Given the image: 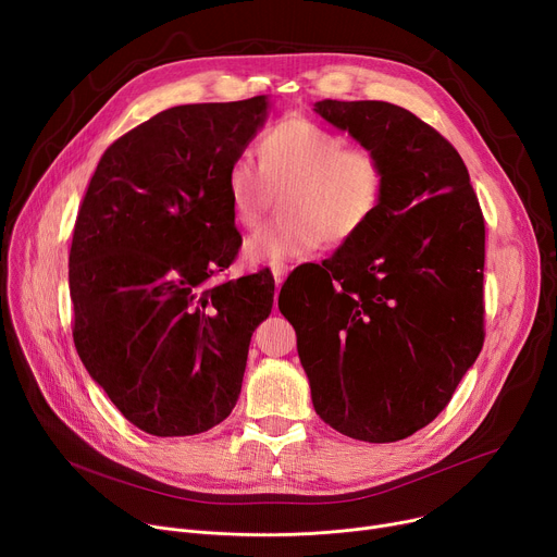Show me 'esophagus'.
<instances>
[{"label":"esophagus","mask_w":557,"mask_h":557,"mask_svg":"<svg viewBox=\"0 0 557 557\" xmlns=\"http://www.w3.org/2000/svg\"><path fill=\"white\" fill-rule=\"evenodd\" d=\"M271 273H273V277H275V284L280 286V284L286 280V275H288V263H284V261H273V263H271Z\"/></svg>","instance_id":"obj_1"}]
</instances>
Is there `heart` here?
<instances>
[{"label": "heart", "instance_id": "heart-1", "mask_svg": "<svg viewBox=\"0 0 557 557\" xmlns=\"http://www.w3.org/2000/svg\"><path fill=\"white\" fill-rule=\"evenodd\" d=\"M282 200L275 221L259 227L244 246L252 263L294 259L325 242L345 246L368 227L382 208L386 171L366 146H345L336 133L300 114H288L259 139V164L250 158L227 171L232 216L257 227Z\"/></svg>", "mask_w": 557, "mask_h": 557}]
</instances>
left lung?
<instances>
[{"mask_svg":"<svg viewBox=\"0 0 557 557\" xmlns=\"http://www.w3.org/2000/svg\"><path fill=\"white\" fill-rule=\"evenodd\" d=\"M313 110L379 156L386 191L357 239L288 275L277 305L315 413L355 441L397 443L445 411L483 347V212L451 141L413 112Z\"/></svg>","mask_w":557,"mask_h":557,"instance_id":"8db88e82","label":"left lung"}]
</instances>
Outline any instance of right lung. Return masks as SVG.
Masks as SVG:
<instances>
[{
	"label": "right lung",
	"instance_id": "1",
	"mask_svg": "<svg viewBox=\"0 0 557 557\" xmlns=\"http://www.w3.org/2000/svg\"><path fill=\"white\" fill-rule=\"evenodd\" d=\"M263 116L267 97L162 110L108 146L78 208L76 352L151 435L202 433L232 413L250 336L271 313L269 271L210 282L242 246L227 171Z\"/></svg>",
	"mask_w": 557,
	"mask_h": 557
}]
</instances>
